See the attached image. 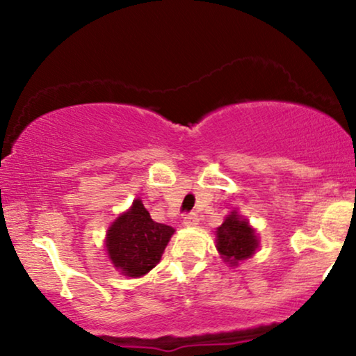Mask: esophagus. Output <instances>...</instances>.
I'll return each instance as SVG.
<instances>
[{
  "label": "esophagus",
  "mask_w": 356,
  "mask_h": 356,
  "mask_svg": "<svg viewBox=\"0 0 356 356\" xmlns=\"http://www.w3.org/2000/svg\"><path fill=\"white\" fill-rule=\"evenodd\" d=\"M197 222H199V218H197L196 212H188L186 216L183 217L184 227H194V225H197Z\"/></svg>",
  "instance_id": "34e87169"
}]
</instances>
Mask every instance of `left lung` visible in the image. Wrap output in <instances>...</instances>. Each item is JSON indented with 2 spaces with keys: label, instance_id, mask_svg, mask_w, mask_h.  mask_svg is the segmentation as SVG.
<instances>
[{
  "label": "left lung",
  "instance_id": "1",
  "mask_svg": "<svg viewBox=\"0 0 356 356\" xmlns=\"http://www.w3.org/2000/svg\"><path fill=\"white\" fill-rule=\"evenodd\" d=\"M257 248V236L245 218L236 212L225 218L217 228V250L228 264L236 266L238 262L254 254Z\"/></svg>",
  "mask_w": 356,
  "mask_h": 356
}]
</instances>
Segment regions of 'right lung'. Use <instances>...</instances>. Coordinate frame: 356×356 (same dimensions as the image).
<instances>
[{
  "label": "right lung",
  "instance_id": "right-lung-1",
  "mask_svg": "<svg viewBox=\"0 0 356 356\" xmlns=\"http://www.w3.org/2000/svg\"><path fill=\"white\" fill-rule=\"evenodd\" d=\"M173 232L172 227L154 222L144 204L136 199L133 207L110 227L106 251L121 274L140 277L159 264Z\"/></svg>",
  "mask_w": 356,
  "mask_h": 356
}]
</instances>
